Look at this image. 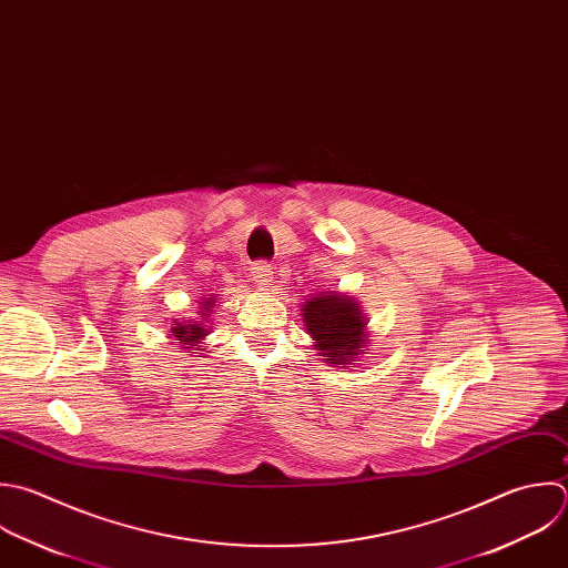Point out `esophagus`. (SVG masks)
Listing matches in <instances>:
<instances>
[{
	"label": "esophagus",
	"mask_w": 568,
	"mask_h": 568,
	"mask_svg": "<svg viewBox=\"0 0 568 568\" xmlns=\"http://www.w3.org/2000/svg\"><path fill=\"white\" fill-rule=\"evenodd\" d=\"M252 278H254V283H256L261 290H270L272 283H274V272H272V267H270L267 263H256V265L252 267Z\"/></svg>",
	"instance_id": "esophagus-1"
}]
</instances>
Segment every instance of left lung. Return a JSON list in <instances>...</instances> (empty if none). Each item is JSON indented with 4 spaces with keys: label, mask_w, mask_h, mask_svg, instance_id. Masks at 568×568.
I'll return each instance as SVG.
<instances>
[{
    "label": "left lung",
    "mask_w": 568,
    "mask_h": 568,
    "mask_svg": "<svg viewBox=\"0 0 568 568\" xmlns=\"http://www.w3.org/2000/svg\"><path fill=\"white\" fill-rule=\"evenodd\" d=\"M314 349L327 365L349 367L367 354L369 332L361 303L341 292H321L301 307Z\"/></svg>",
    "instance_id": "8db88e82"
}]
</instances>
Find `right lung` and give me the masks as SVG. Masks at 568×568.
I'll list each match as a JSON object with an SVG mask.
<instances>
[{"mask_svg": "<svg viewBox=\"0 0 568 568\" xmlns=\"http://www.w3.org/2000/svg\"><path fill=\"white\" fill-rule=\"evenodd\" d=\"M214 305H216V294H210L207 298H201V303H199V318H190V321H183V323L172 321L174 325L170 327L168 338L179 341L183 345V349H194L190 354L201 352L203 341L210 334L207 323H210V316L214 314Z\"/></svg>", "mask_w": 568, "mask_h": 568, "instance_id": "obj_1", "label": "right lung"}]
</instances>
